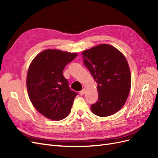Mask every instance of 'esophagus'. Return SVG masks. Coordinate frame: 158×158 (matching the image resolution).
Listing matches in <instances>:
<instances>
[{
	"label": "esophagus",
	"instance_id": "esophagus-1",
	"mask_svg": "<svg viewBox=\"0 0 158 158\" xmlns=\"http://www.w3.org/2000/svg\"><path fill=\"white\" fill-rule=\"evenodd\" d=\"M85 92V89H83L82 91H80V95H83Z\"/></svg>",
	"mask_w": 158,
	"mask_h": 158
}]
</instances>
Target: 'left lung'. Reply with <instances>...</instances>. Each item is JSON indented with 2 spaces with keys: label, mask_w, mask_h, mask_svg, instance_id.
<instances>
[{
  "label": "left lung",
  "mask_w": 158,
  "mask_h": 158,
  "mask_svg": "<svg viewBox=\"0 0 158 158\" xmlns=\"http://www.w3.org/2000/svg\"><path fill=\"white\" fill-rule=\"evenodd\" d=\"M82 54L84 64L98 83V101L91 110L99 117L112 115L123 107L131 90V70L126 57L108 44L93 47Z\"/></svg>",
  "instance_id": "obj_1"
}]
</instances>
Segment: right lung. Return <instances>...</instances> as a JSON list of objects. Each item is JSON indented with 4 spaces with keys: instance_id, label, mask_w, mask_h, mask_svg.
Masks as SVG:
<instances>
[{
    "instance_id": "right-lung-1",
    "label": "right lung",
    "mask_w": 158,
    "mask_h": 158,
    "mask_svg": "<svg viewBox=\"0 0 158 158\" xmlns=\"http://www.w3.org/2000/svg\"><path fill=\"white\" fill-rule=\"evenodd\" d=\"M76 52L46 49L32 60L27 70V94L33 107L53 121L66 118L77 94L69 87L63 76L65 66L77 56Z\"/></svg>"
}]
</instances>
